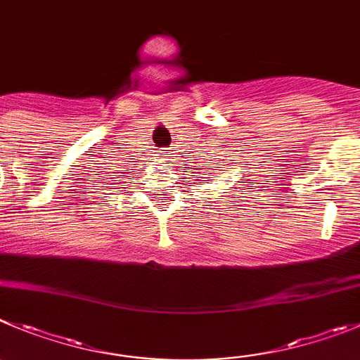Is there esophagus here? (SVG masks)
I'll return each instance as SVG.
<instances>
[{"label":"esophagus","mask_w":360,"mask_h":360,"mask_svg":"<svg viewBox=\"0 0 360 360\" xmlns=\"http://www.w3.org/2000/svg\"><path fill=\"white\" fill-rule=\"evenodd\" d=\"M166 166H171V162H173V157H171L169 151H162V158H160Z\"/></svg>","instance_id":"1"}]
</instances>
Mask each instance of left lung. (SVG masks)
<instances>
[{
    "instance_id": "left-lung-1",
    "label": "left lung",
    "mask_w": 360,
    "mask_h": 360,
    "mask_svg": "<svg viewBox=\"0 0 360 360\" xmlns=\"http://www.w3.org/2000/svg\"><path fill=\"white\" fill-rule=\"evenodd\" d=\"M191 169H198V167H191ZM202 169H207V167H202ZM187 173H194V171H187ZM207 174H210V173H207ZM191 176H193V174H191ZM196 178H203V176H196ZM202 182H207V180H202ZM202 182H198V184H202Z\"/></svg>"
}]
</instances>
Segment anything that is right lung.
<instances>
[{"label": "right lung", "instance_id": "obj_1", "mask_svg": "<svg viewBox=\"0 0 360 360\" xmlns=\"http://www.w3.org/2000/svg\"><path fill=\"white\" fill-rule=\"evenodd\" d=\"M123 176H124V174H123Z\"/></svg>", "mask_w": 360, "mask_h": 360}]
</instances>
